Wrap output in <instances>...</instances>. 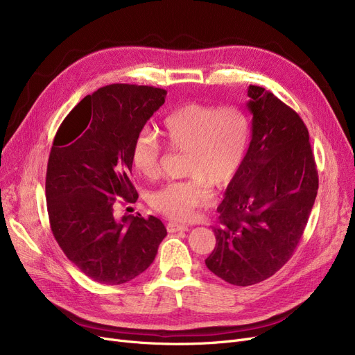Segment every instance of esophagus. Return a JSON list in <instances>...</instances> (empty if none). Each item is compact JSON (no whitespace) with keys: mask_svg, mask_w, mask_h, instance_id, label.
I'll return each instance as SVG.
<instances>
[{"mask_svg":"<svg viewBox=\"0 0 355 355\" xmlns=\"http://www.w3.org/2000/svg\"><path fill=\"white\" fill-rule=\"evenodd\" d=\"M166 230L170 233H177V232H187L189 230V226L185 225H178V223H168L166 225Z\"/></svg>","mask_w":355,"mask_h":355,"instance_id":"obj_1","label":"esophagus"}]
</instances>
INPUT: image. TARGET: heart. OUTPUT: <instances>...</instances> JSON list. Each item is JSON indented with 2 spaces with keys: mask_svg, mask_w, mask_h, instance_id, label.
I'll return each mask as SVG.
<instances>
[{
  "mask_svg": "<svg viewBox=\"0 0 355 355\" xmlns=\"http://www.w3.org/2000/svg\"><path fill=\"white\" fill-rule=\"evenodd\" d=\"M161 134L173 151L185 153L184 174L190 178L164 185L148 196L157 213L184 221L196 209L207 206L211 187L226 191L239 178L246 161L250 125L237 107L185 103L165 116ZM164 153L155 135L144 129L137 135L130 159L146 180L161 174Z\"/></svg>",
  "mask_w": 355,
  "mask_h": 355,
  "instance_id": "1",
  "label": "heart"
}]
</instances>
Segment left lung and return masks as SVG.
<instances>
[{
	"instance_id": "8db88e82",
	"label": "left lung",
	"mask_w": 355,
	"mask_h": 355,
	"mask_svg": "<svg viewBox=\"0 0 355 355\" xmlns=\"http://www.w3.org/2000/svg\"><path fill=\"white\" fill-rule=\"evenodd\" d=\"M252 141L239 178L217 207L216 248L206 266L249 286L281 269L296 249L318 191L304 121L272 92L250 85Z\"/></svg>"
}]
</instances>
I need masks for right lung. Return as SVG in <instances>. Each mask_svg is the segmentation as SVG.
I'll list each match as a JSON object with an SVG mask.
<instances>
[{"instance_id":"1","label":"right lung","mask_w":355,"mask_h":355,"mask_svg":"<svg viewBox=\"0 0 355 355\" xmlns=\"http://www.w3.org/2000/svg\"><path fill=\"white\" fill-rule=\"evenodd\" d=\"M165 96L153 86H103L71 109L54 137L46 175L50 227L70 262L95 282L132 281L166 236L154 216L114 214L116 201L138 198L130 149Z\"/></svg>"}]
</instances>
